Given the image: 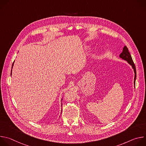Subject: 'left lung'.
I'll return each mask as SVG.
<instances>
[{"instance_id":"8db88e82","label":"left lung","mask_w":146,"mask_h":146,"mask_svg":"<svg viewBox=\"0 0 146 146\" xmlns=\"http://www.w3.org/2000/svg\"><path fill=\"white\" fill-rule=\"evenodd\" d=\"M119 58L121 59L126 60L128 63L132 66V69H133L134 73H135V77H134V86H135V81L136 78V67L135 65L133 63L132 56L128 51V48L126 46H124L122 50V52L119 54Z\"/></svg>"}]
</instances>
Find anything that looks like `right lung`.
I'll list each match as a JSON object with an SVG mask.
<instances>
[{
    "mask_svg": "<svg viewBox=\"0 0 146 146\" xmlns=\"http://www.w3.org/2000/svg\"><path fill=\"white\" fill-rule=\"evenodd\" d=\"M14 62H13V65H12V69H13V65H14ZM11 72H12V69H11ZM11 74H12V73L11 72ZM62 100H61V102H62Z\"/></svg>",
    "mask_w": 146,
    "mask_h": 146,
    "instance_id": "add662e5",
    "label": "right lung"
}]
</instances>
